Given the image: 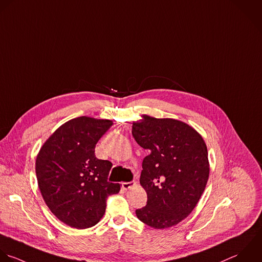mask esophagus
Masks as SVG:
<instances>
[{
  "instance_id": "34e87169",
  "label": "esophagus",
  "mask_w": 262,
  "mask_h": 262,
  "mask_svg": "<svg viewBox=\"0 0 262 262\" xmlns=\"http://www.w3.org/2000/svg\"><path fill=\"white\" fill-rule=\"evenodd\" d=\"M134 186H136L135 182H127V183H122V188L124 190H128L130 188H133Z\"/></svg>"
}]
</instances>
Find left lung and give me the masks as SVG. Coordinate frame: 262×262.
Listing matches in <instances>:
<instances>
[{"mask_svg": "<svg viewBox=\"0 0 262 262\" xmlns=\"http://www.w3.org/2000/svg\"><path fill=\"white\" fill-rule=\"evenodd\" d=\"M132 134L149 151L140 178L147 205L136 214L151 228H171L193 211L205 190L209 177L206 144L192 126L172 118L143 115L133 123Z\"/></svg>", "mask_w": 262, "mask_h": 262, "instance_id": "1", "label": "left lung"}]
</instances>
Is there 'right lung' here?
Here are the masks:
<instances>
[{"label":"right lung","mask_w":262,"mask_h":262,"mask_svg":"<svg viewBox=\"0 0 262 262\" xmlns=\"http://www.w3.org/2000/svg\"><path fill=\"white\" fill-rule=\"evenodd\" d=\"M112 121L73 118L45 142L35 161L41 196L52 213L75 229L94 227L103 217L106 200L119 184L108 182L112 163L98 159L95 147Z\"/></svg>","instance_id":"1"}]
</instances>
